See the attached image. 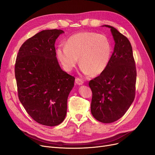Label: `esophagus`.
<instances>
[{
	"mask_svg": "<svg viewBox=\"0 0 155 155\" xmlns=\"http://www.w3.org/2000/svg\"><path fill=\"white\" fill-rule=\"evenodd\" d=\"M75 82L78 85H82L84 84V81H82L81 78H76Z\"/></svg>",
	"mask_w": 155,
	"mask_h": 155,
	"instance_id": "1",
	"label": "esophagus"
}]
</instances>
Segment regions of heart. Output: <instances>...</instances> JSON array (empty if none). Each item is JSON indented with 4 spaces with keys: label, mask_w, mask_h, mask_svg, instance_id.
<instances>
[{
    "label": "heart",
    "mask_w": 155,
    "mask_h": 155,
    "mask_svg": "<svg viewBox=\"0 0 155 155\" xmlns=\"http://www.w3.org/2000/svg\"><path fill=\"white\" fill-rule=\"evenodd\" d=\"M112 54L110 40L104 34L84 32L69 38L65 46L57 50V57L66 71H71L79 59L85 73L98 75L104 72L109 63Z\"/></svg>",
    "instance_id": "1"
}]
</instances>
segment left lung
<instances>
[{
  "label": "left lung",
  "instance_id": "8db88e82",
  "mask_svg": "<svg viewBox=\"0 0 155 155\" xmlns=\"http://www.w3.org/2000/svg\"><path fill=\"white\" fill-rule=\"evenodd\" d=\"M110 28L115 46L105 71L89 81L93 93L91 114L98 121L110 123L123 117L135 96L137 71L128 39L116 28Z\"/></svg>",
  "mask_w": 155,
  "mask_h": 155
}]
</instances>
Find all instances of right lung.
Here are the masks:
<instances>
[{"mask_svg": "<svg viewBox=\"0 0 155 155\" xmlns=\"http://www.w3.org/2000/svg\"><path fill=\"white\" fill-rule=\"evenodd\" d=\"M64 31L44 30L23 43L16 57L15 73L18 98L35 121L54 127L66 117L67 100L74 77L62 71L55 42Z\"/></svg>", "mask_w": 155, "mask_h": 155, "instance_id": "add662e5", "label": "right lung"}]
</instances>
